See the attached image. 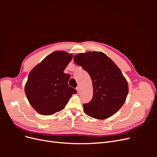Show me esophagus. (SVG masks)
<instances>
[{"instance_id":"obj_1","label":"esophagus","mask_w":157,"mask_h":157,"mask_svg":"<svg viewBox=\"0 0 157 157\" xmlns=\"http://www.w3.org/2000/svg\"><path fill=\"white\" fill-rule=\"evenodd\" d=\"M76 89H77V92H79V90H80V88H79V86H77V88H76Z\"/></svg>"}]
</instances>
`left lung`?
I'll list each match as a JSON object with an SVG mask.
<instances>
[{"mask_svg": "<svg viewBox=\"0 0 157 157\" xmlns=\"http://www.w3.org/2000/svg\"><path fill=\"white\" fill-rule=\"evenodd\" d=\"M77 65L87 71L93 85V97L83 104L87 115L105 119L117 113L124 103L128 93L126 80L116 64L100 52H88L74 57Z\"/></svg>", "mask_w": 157, "mask_h": 157, "instance_id": "1", "label": "left lung"}]
</instances>
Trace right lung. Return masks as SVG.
<instances>
[{"instance_id":"1","label":"right lung","mask_w":157,"mask_h":157,"mask_svg":"<svg viewBox=\"0 0 157 157\" xmlns=\"http://www.w3.org/2000/svg\"><path fill=\"white\" fill-rule=\"evenodd\" d=\"M63 51L50 54L33 68L28 76L25 92L31 106L41 115H50L65 108L73 94L69 74L63 71L72 59Z\"/></svg>"}]
</instances>
